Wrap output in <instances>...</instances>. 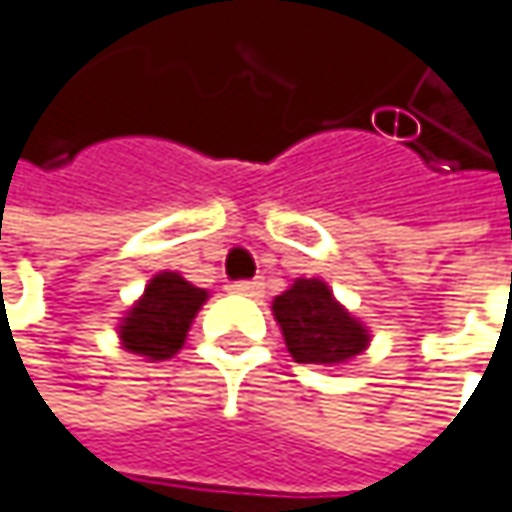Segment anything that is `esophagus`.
Listing matches in <instances>:
<instances>
[{"label":"esophagus","instance_id":"esophagus-1","mask_svg":"<svg viewBox=\"0 0 512 512\" xmlns=\"http://www.w3.org/2000/svg\"><path fill=\"white\" fill-rule=\"evenodd\" d=\"M262 282L259 279H241V282H233L230 291L233 294H241V297H262Z\"/></svg>","mask_w":512,"mask_h":512}]
</instances>
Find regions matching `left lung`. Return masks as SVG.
Segmentation results:
<instances>
[{
  "instance_id": "8db88e82",
  "label": "left lung",
  "mask_w": 512,
  "mask_h": 512,
  "mask_svg": "<svg viewBox=\"0 0 512 512\" xmlns=\"http://www.w3.org/2000/svg\"><path fill=\"white\" fill-rule=\"evenodd\" d=\"M271 309L297 364L341 367L370 347L367 326L335 300L323 279H294Z\"/></svg>"
}]
</instances>
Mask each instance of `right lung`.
Segmentation results:
<instances>
[{
    "mask_svg": "<svg viewBox=\"0 0 512 512\" xmlns=\"http://www.w3.org/2000/svg\"><path fill=\"white\" fill-rule=\"evenodd\" d=\"M206 297L203 288H195L174 271L157 274L119 323L122 347L151 361L177 355Z\"/></svg>",
    "mask_w": 512,
    "mask_h": 512,
    "instance_id": "add662e5",
    "label": "right lung"
}]
</instances>
